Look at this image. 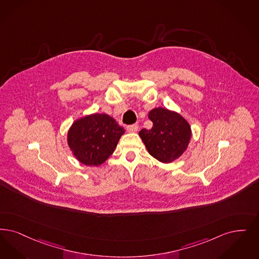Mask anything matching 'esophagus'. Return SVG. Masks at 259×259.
<instances>
[{
	"label": "esophagus",
	"instance_id": "esophagus-1",
	"mask_svg": "<svg viewBox=\"0 0 259 259\" xmlns=\"http://www.w3.org/2000/svg\"><path fill=\"white\" fill-rule=\"evenodd\" d=\"M126 129H127V131H128V132H130V133H135V132H137V131H138V129H139V125H128V126L126 127Z\"/></svg>",
	"mask_w": 259,
	"mask_h": 259
}]
</instances>
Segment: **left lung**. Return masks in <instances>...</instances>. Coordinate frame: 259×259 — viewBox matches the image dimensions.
Segmentation results:
<instances>
[{"label":"left lung","mask_w":259,"mask_h":259,"mask_svg":"<svg viewBox=\"0 0 259 259\" xmlns=\"http://www.w3.org/2000/svg\"><path fill=\"white\" fill-rule=\"evenodd\" d=\"M151 129H142L140 137L149 154L162 163H170L183 154L191 139V127L186 119L165 108L149 112Z\"/></svg>","instance_id":"left-lung-1"}]
</instances>
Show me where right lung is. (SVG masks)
Instances as JSON below:
<instances>
[{
	"instance_id": "right-lung-1",
	"label": "right lung",
	"mask_w": 259,
	"mask_h": 259,
	"mask_svg": "<svg viewBox=\"0 0 259 259\" xmlns=\"http://www.w3.org/2000/svg\"><path fill=\"white\" fill-rule=\"evenodd\" d=\"M124 129L106 114L87 115L73 123L67 142L76 158L85 166H97L113 154Z\"/></svg>"
}]
</instances>
